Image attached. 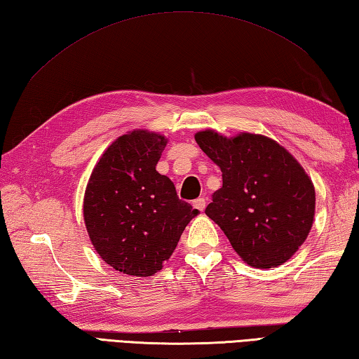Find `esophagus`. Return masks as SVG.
<instances>
[{
	"label": "esophagus",
	"instance_id": "34e87169",
	"mask_svg": "<svg viewBox=\"0 0 359 359\" xmlns=\"http://www.w3.org/2000/svg\"><path fill=\"white\" fill-rule=\"evenodd\" d=\"M193 207L198 208L199 212H203V210H205V207H207V199H203V198L196 199V201L193 202Z\"/></svg>",
	"mask_w": 359,
	"mask_h": 359
}]
</instances>
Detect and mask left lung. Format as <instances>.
Segmentation results:
<instances>
[{"instance_id": "1", "label": "left lung", "mask_w": 359, "mask_h": 359, "mask_svg": "<svg viewBox=\"0 0 359 359\" xmlns=\"http://www.w3.org/2000/svg\"><path fill=\"white\" fill-rule=\"evenodd\" d=\"M194 138L222 172V187L205 215L252 268L286 263L313 227L316 191L310 175L282 144L259 133L224 137L205 129Z\"/></svg>"}]
</instances>
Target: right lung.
<instances>
[{
  "label": "right lung",
  "mask_w": 359,
  "mask_h": 359,
  "mask_svg": "<svg viewBox=\"0 0 359 359\" xmlns=\"http://www.w3.org/2000/svg\"><path fill=\"white\" fill-rule=\"evenodd\" d=\"M168 138L144 129L118 137L97 160L83 194V221L105 263L151 277L170 259L198 210L180 201L156 166Z\"/></svg>",
  "instance_id": "1"
}]
</instances>
